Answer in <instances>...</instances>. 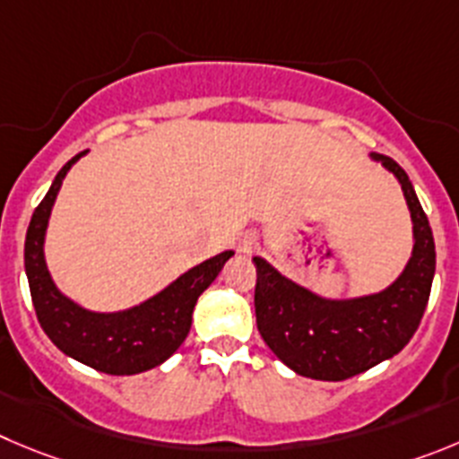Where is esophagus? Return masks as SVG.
Returning <instances> with one entry per match:
<instances>
[{
    "instance_id": "esophagus-1",
    "label": "esophagus",
    "mask_w": 459,
    "mask_h": 459,
    "mask_svg": "<svg viewBox=\"0 0 459 459\" xmlns=\"http://www.w3.org/2000/svg\"><path fill=\"white\" fill-rule=\"evenodd\" d=\"M235 249H238V254H254L255 249H258V238H255V233H242L238 238V244H235Z\"/></svg>"
}]
</instances>
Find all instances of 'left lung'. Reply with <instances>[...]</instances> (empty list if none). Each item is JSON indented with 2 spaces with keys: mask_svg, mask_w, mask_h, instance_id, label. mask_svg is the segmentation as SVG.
Returning a JSON list of instances; mask_svg holds the SVG:
<instances>
[{
  "mask_svg": "<svg viewBox=\"0 0 459 459\" xmlns=\"http://www.w3.org/2000/svg\"><path fill=\"white\" fill-rule=\"evenodd\" d=\"M398 181L412 220V255L387 288L351 299H328L303 288L255 255V321L264 344L294 374L346 380L394 358L421 324L435 278V239L403 167L369 153Z\"/></svg>",
  "mask_w": 459,
  "mask_h": 459,
  "instance_id": "1",
  "label": "left lung"
}]
</instances>
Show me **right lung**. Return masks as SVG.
<instances>
[{
    "label": "right lung",
    "instance_id": "right-lung-1",
    "mask_svg": "<svg viewBox=\"0 0 459 459\" xmlns=\"http://www.w3.org/2000/svg\"><path fill=\"white\" fill-rule=\"evenodd\" d=\"M83 153L56 174L49 192L31 217L24 242V269L42 331L56 349L110 376H133L162 365L186 342L196 299L220 276L233 251H221L171 281L138 306L117 312H94L56 288L45 260V235L63 178Z\"/></svg>",
    "mask_w": 459,
    "mask_h": 459
}]
</instances>
